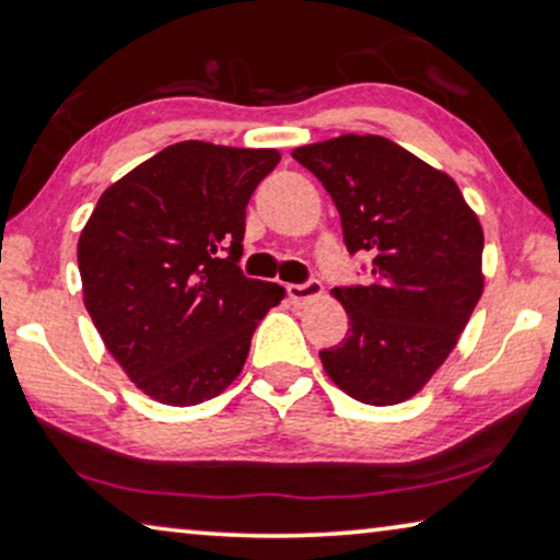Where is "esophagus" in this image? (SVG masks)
I'll return each mask as SVG.
<instances>
[{
  "mask_svg": "<svg viewBox=\"0 0 560 560\" xmlns=\"http://www.w3.org/2000/svg\"><path fill=\"white\" fill-rule=\"evenodd\" d=\"M324 293V285H320L318 280H308L303 282V285H295V282H290L288 285V298L293 303H308V301H316Z\"/></svg>",
  "mask_w": 560,
  "mask_h": 560,
  "instance_id": "esophagus-1",
  "label": "esophagus"
}]
</instances>
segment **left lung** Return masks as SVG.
Wrapping results in <instances>:
<instances>
[{
    "label": "left lung",
    "mask_w": 560,
    "mask_h": 560,
    "mask_svg": "<svg viewBox=\"0 0 560 560\" xmlns=\"http://www.w3.org/2000/svg\"><path fill=\"white\" fill-rule=\"evenodd\" d=\"M293 158L324 183L347 249L370 252L372 282L334 288L349 316L320 364L364 405H397L454 351L485 290V232L456 180L380 135L303 144Z\"/></svg>",
    "instance_id": "8db88e82"
}]
</instances>
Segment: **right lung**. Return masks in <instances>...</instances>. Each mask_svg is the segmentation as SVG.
<instances>
[{
  "label": "right lung",
  "mask_w": 560,
  "mask_h": 560,
  "mask_svg": "<svg viewBox=\"0 0 560 560\" xmlns=\"http://www.w3.org/2000/svg\"><path fill=\"white\" fill-rule=\"evenodd\" d=\"M278 150L188 140L98 198L79 240L83 303L104 347L152 400L224 393L285 290L240 270L244 217Z\"/></svg>",
  "instance_id": "obj_1"
}]
</instances>
